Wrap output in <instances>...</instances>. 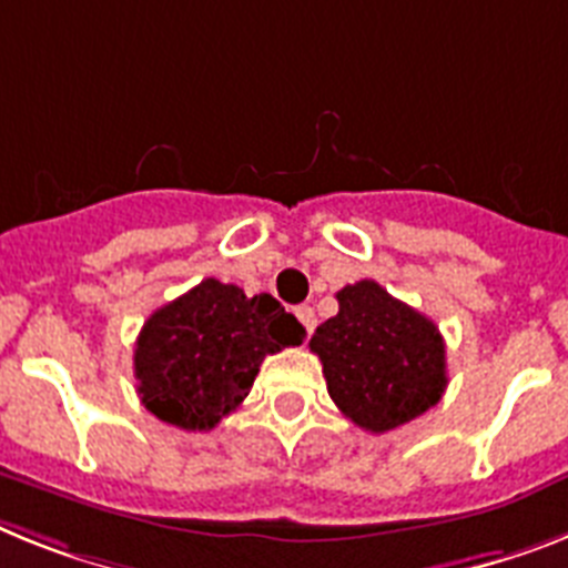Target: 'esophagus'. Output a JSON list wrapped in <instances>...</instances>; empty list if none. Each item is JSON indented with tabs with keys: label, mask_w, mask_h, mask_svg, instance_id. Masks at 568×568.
Returning a JSON list of instances; mask_svg holds the SVG:
<instances>
[{
	"label": "esophagus",
	"mask_w": 568,
	"mask_h": 568,
	"mask_svg": "<svg viewBox=\"0 0 568 568\" xmlns=\"http://www.w3.org/2000/svg\"><path fill=\"white\" fill-rule=\"evenodd\" d=\"M297 317H300V323L306 326L308 335H312L314 326H317V317H314V308H312V306H297Z\"/></svg>",
	"instance_id": "1"
}]
</instances>
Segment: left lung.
I'll list each match as a JSON object with an SVG mask.
<instances>
[{"instance_id": "8db88e82", "label": "left lung", "mask_w": 568, "mask_h": 568, "mask_svg": "<svg viewBox=\"0 0 568 568\" xmlns=\"http://www.w3.org/2000/svg\"><path fill=\"white\" fill-rule=\"evenodd\" d=\"M337 306L308 349L321 357L328 395L343 416L369 433H387L436 407L447 387L436 323L375 280L341 288Z\"/></svg>"}]
</instances>
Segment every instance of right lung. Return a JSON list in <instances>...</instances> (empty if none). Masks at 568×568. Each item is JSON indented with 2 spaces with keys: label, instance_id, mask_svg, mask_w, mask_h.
Listing matches in <instances>:
<instances>
[{
  "label": "right lung",
  "instance_id": "right-lung-1",
  "mask_svg": "<svg viewBox=\"0 0 568 568\" xmlns=\"http://www.w3.org/2000/svg\"><path fill=\"white\" fill-rule=\"evenodd\" d=\"M306 328L271 294L202 283L150 314L135 343L141 404L181 430H213L254 387L265 355L300 346Z\"/></svg>",
  "mask_w": 568,
  "mask_h": 568
}]
</instances>
